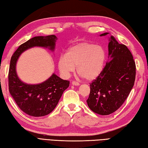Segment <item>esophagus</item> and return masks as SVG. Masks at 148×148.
<instances>
[{
  "label": "esophagus",
  "mask_w": 148,
  "mask_h": 148,
  "mask_svg": "<svg viewBox=\"0 0 148 148\" xmlns=\"http://www.w3.org/2000/svg\"><path fill=\"white\" fill-rule=\"evenodd\" d=\"M71 84L73 86H78L80 85L79 83L77 82H75V81H73V82H71Z\"/></svg>",
  "instance_id": "34e87169"
}]
</instances>
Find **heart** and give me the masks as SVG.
I'll use <instances>...</instances> for the list:
<instances>
[{"label":"heart","instance_id":"heart-1","mask_svg":"<svg viewBox=\"0 0 148 148\" xmlns=\"http://www.w3.org/2000/svg\"><path fill=\"white\" fill-rule=\"evenodd\" d=\"M106 52L99 45L82 42L73 45L58 61V68L63 77H68L77 67L78 75L87 80H93L103 71Z\"/></svg>","mask_w":148,"mask_h":148}]
</instances>
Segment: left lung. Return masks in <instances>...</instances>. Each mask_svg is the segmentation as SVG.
Instances as JSON below:
<instances>
[{
	"instance_id": "8db88e82",
	"label": "left lung",
	"mask_w": 148,
	"mask_h": 148,
	"mask_svg": "<svg viewBox=\"0 0 148 148\" xmlns=\"http://www.w3.org/2000/svg\"><path fill=\"white\" fill-rule=\"evenodd\" d=\"M108 41V61L101 75L90 84L87 99L90 109L102 116L109 115L121 106L133 88L136 74L133 56L126 46L119 44L113 36Z\"/></svg>"
}]
</instances>
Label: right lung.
<instances>
[{
  "label": "right lung",
  "instance_id": "add662e5",
  "mask_svg": "<svg viewBox=\"0 0 148 148\" xmlns=\"http://www.w3.org/2000/svg\"><path fill=\"white\" fill-rule=\"evenodd\" d=\"M57 38L55 35L36 36L21 45L11 57L9 70V91L16 105L29 116L41 117L48 115L56 108L63 92L70 82L53 73L43 82L30 84L23 82L18 76L16 65L25 50L33 47H42L53 52Z\"/></svg>",
  "mask_w": 148,
  "mask_h": 148
}]
</instances>
